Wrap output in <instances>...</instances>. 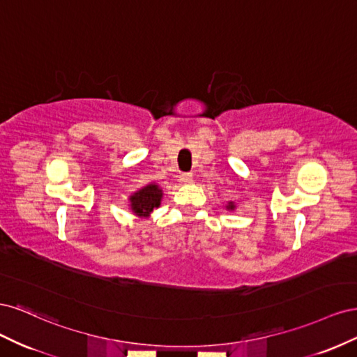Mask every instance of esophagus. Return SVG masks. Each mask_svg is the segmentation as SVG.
<instances>
[{"label": "esophagus", "mask_w": 357, "mask_h": 357, "mask_svg": "<svg viewBox=\"0 0 357 357\" xmlns=\"http://www.w3.org/2000/svg\"><path fill=\"white\" fill-rule=\"evenodd\" d=\"M180 181L185 183V185H188V183H192V174H181Z\"/></svg>", "instance_id": "esophagus-1"}]
</instances>
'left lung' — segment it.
Masks as SVG:
<instances>
[{"instance_id":"8db88e82","label":"left lung","mask_w":357,"mask_h":357,"mask_svg":"<svg viewBox=\"0 0 357 357\" xmlns=\"http://www.w3.org/2000/svg\"><path fill=\"white\" fill-rule=\"evenodd\" d=\"M225 208H226V210H228V211H234V210L236 208V205H235V202H234V201H229L228 204H226V205H225Z\"/></svg>"}]
</instances>
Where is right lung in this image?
<instances>
[{
	"label": "right lung",
	"instance_id": "right-lung-1",
	"mask_svg": "<svg viewBox=\"0 0 357 357\" xmlns=\"http://www.w3.org/2000/svg\"><path fill=\"white\" fill-rule=\"evenodd\" d=\"M162 197H164V192H162L158 183H149V185L129 195V210L138 219H149L153 210L160 207Z\"/></svg>",
	"mask_w": 357,
	"mask_h": 357
}]
</instances>
